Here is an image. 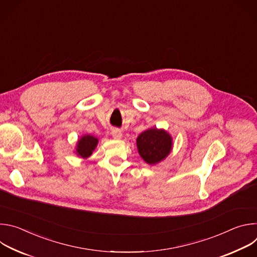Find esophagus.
Instances as JSON below:
<instances>
[{
	"label": "esophagus",
	"instance_id": "esophagus-1",
	"mask_svg": "<svg viewBox=\"0 0 257 257\" xmlns=\"http://www.w3.org/2000/svg\"><path fill=\"white\" fill-rule=\"evenodd\" d=\"M112 135L115 139H120L122 137V132L120 129L114 128V129H112Z\"/></svg>",
	"mask_w": 257,
	"mask_h": 257
}]
</instances>
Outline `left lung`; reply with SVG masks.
<instances>
[{
    "label": "left lung",
    "instance_id": "obj_1",
    "mask_svg": "<svg viewBox=\"0 0 257 257\" xmlns=\"http://www.w3.org/2000/svg\"><path fill=\"white\" fill-rule=\"evenodd\" d=\"M137 148L139 155L146 163L155 165L170 154L172 138L164 130L149 129L137 137Z\"/></svg>",
    "mask_w": 257,
    "mask_h": 257
}]
</instances>
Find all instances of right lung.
Returning <instances> with one entry per match:
<instances>
[{
	"instance_id": "right-lung-1",
	"label": "right lung",
	"mask_w": 257,
	"mask_h": 257,
	"mask_svg": "<svg viewBox=\"0 0 257 257\" xmlns=\"http://www.w3.org/2000/svg\"><path fill=\"white\" fill-rule=\"evenodd\" d=\"M96 144L97 139L95 137L91 135H85L78 141L76 154H78V156H80L81 158H88L91 156Z\"/></svg>"
}]
</instances>
